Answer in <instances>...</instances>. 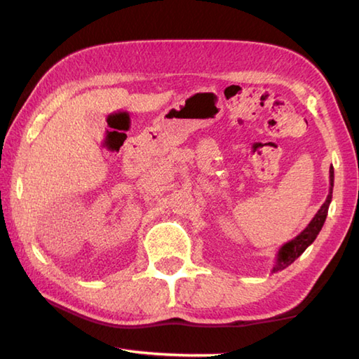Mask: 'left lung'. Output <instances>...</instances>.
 <instances>
[{
	"label": "left lung",
	"instance_id": "1",
	"mask_svg": "<svg viewBox=\"0 0 359 359\" xmlns=\"http://www.w3.org/2000/svg\"><path fill=\"white\" fill-rule=\"evenodd\" d=\"M333 184H334V170L332 166L330 168V189H328V196H327L325 202L322 203L319 212L314 215L310 224H308V226L302 230L300 233L294 238V240L287 241L286 244H283L282 248L278 249L277 255H276V264H273L272 272L283 271L291 263L296 262V259L306 250L308 245H311L316 238H318L319 231L322 230V226H324V222L327 219L328 207H330V202H332V196H333Z\"/></svg>",
	"mask_w": 359,
	"mask_h": 359
}]
</instances>
